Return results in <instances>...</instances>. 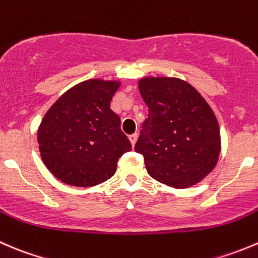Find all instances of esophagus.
Segmentation results:
<instances>
[{"mask_svg": "<svg viewBox=\"0 0 258 258\" xmlns=\"http://www.w3.org/2000/svg\"><path fill=\"white\" fill-rule=\"evenodd\" d=\"M128 139H130V141H131V145H132V146H135V144H136V141H137V134L130 135Z\"/></svg>", "mask_w": 258, "mask_h": 258, "instance_id": "34e87169", "label": "esophagus"}]
</instances>
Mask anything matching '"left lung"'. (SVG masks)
Segmentation results:
<instances>
[{"mask_svg":"<svg viewBox=\"0 0 258 258\" xmlns=\"http://www.w3.org/2000/svg\"><path fill=\"white\" fill-rule=\"evenodd\" d=\"M149 116L135 151L144 156L151 177L185 189L203 180L218 161V121L198 91L187 82L147 77L139 82Z\"/></svg>","mask_w":258,"mask_h":258,"instance_id":"8db88e82","label":"left lung"}]
</instances>
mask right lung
Wrapping results in <instances>:
<instances>
[{
    "mask_svg": "<svg viewBox=\"0 0 258 258\" xmlns=\"http://www.w3.org/2000/svg\"><path fill=\"white\" fill-rule=\"evenodd\" d=\"M121 82L91 79L67 91L42 118L37 142L45 166L73 186H94L114 175L132 146L111 109Z\"/></svg>",
    "mask_w": 258,
    "mask_h": 258,
    "instance_id": "add662e5",
    "label": "right lung"
}]
</instances>
